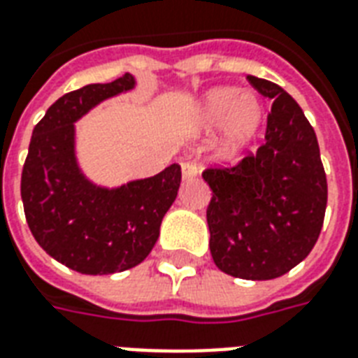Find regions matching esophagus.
Segmentation results:
<instances>
[{
	"instance_id": "obj_1",
	"label": "esophagus",
	"mask_w": 358,
	"mask_h": 358,
	"mask_svg": "<svg viewBox=\"0 0 358 358\" xmlns=\"http://www.w3.org/2000/svg\"><path fill=\"white\" fill-rule=\"evenodd\" d=\"M197 174H199L197 163H193V161H184V163H182V176H184V180L195 178Z\"/></svg>"
}]
</instances>
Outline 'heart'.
Masks as SVG:
<instances>
[{"mask_svg": "<svg viewBox=\"0 0 358 358\" xmlns=\"http://www.w3.org/2000/svg\"><path fill=\"white\" fill-rule=\"evenodd\" d=\"M263 122L264 106L259 97L233 88L210 90L197 106V127L203 133H215L225 125L220 155L231 163L252 146Z\"/></svg>", "mask_w": 358, "mask_h": 358, "instance_id": "obj_1", "label": "heart"}]
</instances>
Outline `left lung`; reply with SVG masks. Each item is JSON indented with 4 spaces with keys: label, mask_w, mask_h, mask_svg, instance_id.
Returning <instances> with one entry per match:
<instances>
[{
    "label": "left lung",
    "mask_w": 358,
    "mask_h": 358,
    "mask_svg": "<svg viewBox=\"0 0 358 358\" xmlns=\"http://www.w3.org/2000/svg\"><path fill=\"white\" fill-rule=\"evenodd\" d=\"M248 82L272 99L266 143L233 167L206 169L212 189L206 222L217 268L242 280H274L312 252L327 210L315 131L299 103L278 84Z\"/></svg>",
    "instance_id": "left-lung-1"
}]
</instances>
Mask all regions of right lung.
Instances as JSON below:
<instances>
[{
    "label": "right lung",
    "instance_id": "obj_1",
    "mask_svg": "<svg viewBox=\"0 0 358 358\" xmlns=\"http://www.w3.org/2000/svg\"><path fill=\"white\" fill-rule=\"evenodd\" d=\"M133 88L135 76L124 75L59 97L35 125L22 169L29 231L50 257L80 274H114L143 263L178 195V163L113 189L90 182L76 163V120L101 101Z\"/></svg>",
    "mask_w": 358,
    "mask_h": 358
}]
</instances>
